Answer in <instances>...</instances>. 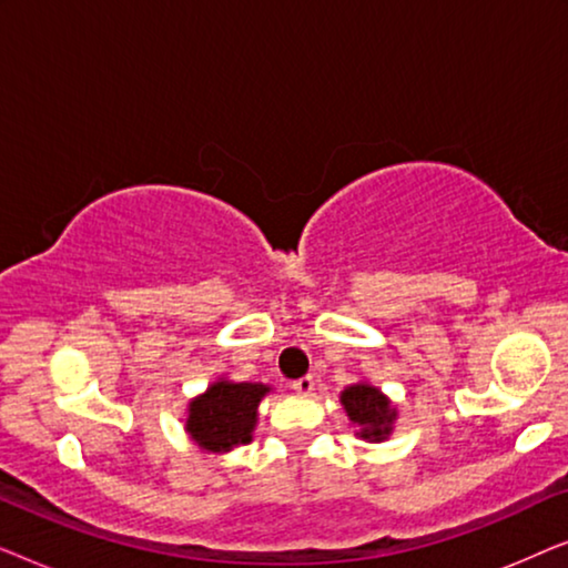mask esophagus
<instances>
[{
  "instance_id": "esophagus-1",
  "label": "esophagus",
  "mask_w": 568,
  "mask_h": 568,
  "mask_svg": "<svg viewBox=\"0 0 568 568\" xmlns=\"http://www.w3.org/2000/svg\"><path fill=\"white\" fill-rule=\"evenodd\" d=\"M292 390L297 393V395H313V390H315V377L313 375H305V377H300V379H294L292 383Z\"/></svg>"
}]
</instances>
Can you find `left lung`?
<instances>
[{
	"mask_svg": "<svg viewBox=\"0 0 568 568\" xmlns=\"http://www.w3.org/2000/svg\"><path fill=\"white\" fill-rule=\"evenodd\" d=\"M341 403H344L348 422L359 426V432L356 434H359L362 439L383 442L390 437L393 422L398 414H395L390 400H387L375 385L369 383L348 385L346 390L341 393Z\"/></svg>",
	"mask_w": 568,
	"mask_h": 568,
	"instance_id": "1",
	"label": "left lung"
}]
</instances>
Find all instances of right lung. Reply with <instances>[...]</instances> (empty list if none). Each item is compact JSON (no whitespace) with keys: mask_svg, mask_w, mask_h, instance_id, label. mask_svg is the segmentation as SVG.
Instances as JSON below:
<instances>
[{"mask_svg":"<svg viewBox=\"0 0 568 568\" xmlns=\"http://www.w3.org/2000/svg\"><path fill=\"white\" fill-rule=\"evenodd\" d=\"M268 385L216 379L189 403L185 432L204 453H230L253 439L258 424V403Z\"/></svg>","mask_w":568,"mask_h":568,"instance_id":"obj_1","label":"right lung"}]
</instances>
